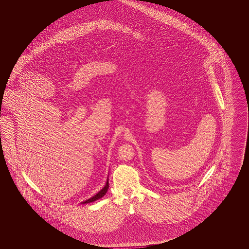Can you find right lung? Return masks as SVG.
<instances>
[{"mask_svg": "<svg viewBox=\"0 0 249 249\" xmlns=\"http://www.w3.org/2000/svg\"><path fill=\"white\" fill-rule=\"evenodd\" d=\"M109 189V183H108V178H107V183H106V185H105V187L102 189V190H100L98 193H96L94 196H92L91 198H89V199H88L87 201H84L81 202L82 204H85V203H89V202H92V201H97V200H99V199H101L102 197H104L106 194H107V190Z\"/></svg>", "mask_w": 249, "mask_h": 249, "instance_id": "add662e5", "label": "right lung"}]
</instances>
